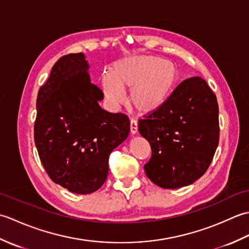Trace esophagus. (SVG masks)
<instances>
[{
  "mask_svg": "<svg viewBox=\"0 0 249 249\" xmlns=\"http://www.w3.org/2000/svg\"><path fill=\"white\" fill-rule=\"evenodd\" d=\"M137 131H138V123H137V121L131 119L130 120V133L135 135L137 134Z\"/></svg>",
  "mask_w": 249,
  "mask_h": 249,
  "instance_id": "34e87169",
  "label": "esophagus"
}]
</instances>
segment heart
<instances>
[{"label":"heart","instance_id":"heart-1","mask_svg":"<svg viewBox=\"0 0 249 249\" xmlns=\"http://www.w3.org/2000/svg\"><path fill=\"white\" fill-rule=\"evenodd\" d=\"M179 72L176 64L158 56L140 55L125 57L115 62L110 75L102 79L105 97L110 104L120 105L124 100L122 88L130 89L129 103L143 113L161 108L176 91Z\"/></svg>","mask_w":249,"mask_h":249}]
</instances>
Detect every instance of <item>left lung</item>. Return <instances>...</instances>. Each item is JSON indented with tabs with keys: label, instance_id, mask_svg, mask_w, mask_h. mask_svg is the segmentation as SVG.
<instances>
[{
	"label": "left lung",
	"instance_id": "8db88e82",
	"mask_svg": "<svg viewBox=\"0 0 249 249\" xmlns=\"http://www.w3.org/2000/svg\"><path fill=\"white\" fill-rule=\"evenodd\" d=\"M138 129L152 149L146 177L161 188L187 186L206 172L217 149L216 95L202 78H188L161 108L139 120Z\"/></svg>",
	"mask_w": 249,
	"mask_h": 249
}]
</instances>
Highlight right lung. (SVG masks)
<instances>
[{"label": "right lung", "instance_id": "right-lung-1", "mask_svg": "<svg viewBox=\"0 0 249 249\" xmlns=\"http://www.w3.org/2000/svg\"><path fill=\"white\" fill-rule=\"evenodd\" d=\"M83 53L62 56L36 100L34 140L46 172L76 194H91L108 176L109 155L128 137L129 119L100 108Z\"/></svg>", "mask_w": 249, "mask_h": 249}]
</instances>
